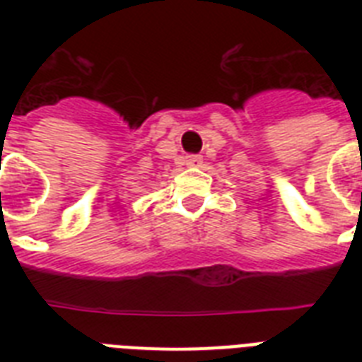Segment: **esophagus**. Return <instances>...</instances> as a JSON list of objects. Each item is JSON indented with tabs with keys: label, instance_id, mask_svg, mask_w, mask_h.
Returning a JSON list of instances; mask_svg holds the SVG:
<instances>
[{
	"label": "esophagus",
	"instance_id": "34e87169",
	"mask_svg": "<svg viewBox=\"0 0 362 362\" xmlns=\"http://www.w3.org/2000/svg\"><path fill=\"white\" fill-rule=\"evenodd\" d=\"M201 161H203L201 156H189V158H187V165H189V167H197V165H201Z\"/></svg>",
	"mask_w": 362,
	"mask_h": 362
}]
</instances>
